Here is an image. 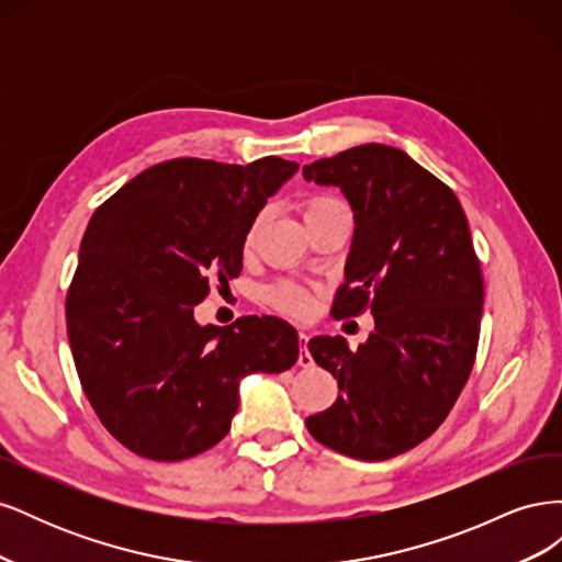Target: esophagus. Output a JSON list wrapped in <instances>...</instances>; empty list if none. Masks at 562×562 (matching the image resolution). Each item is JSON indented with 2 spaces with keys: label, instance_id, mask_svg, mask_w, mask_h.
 Instances as JSON below:
<instances>
[{
  "label": "esophagus",
  "instance_id": "esophagus-1",
  "mask_svg": "<svg viewBox=\"0 0 562 562\" xmlns=\"http://www.w3.org/2000/svg\"><path fill=\"white\" fill-rule=\"evenodd\" d=\"M307 335H300V356H297V363L302 366V368H310L312 363H314V359H312V353H310V349H307Z\"/></svg>",
  "mask_w": 562,
  "mask_h": 562
}]
</instances>
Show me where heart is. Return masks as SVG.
Here are the masks:
<instances>
[{
	"label": "heart",
	"instance_id": "1",
	"mask_svg": "<svg viewBox=\"0 0 562 562\" xmlns=\"http://www.w3.org/2000/svg\"><path fill=\"white\" fill-rule=\"evenodd\" d=\"M339 206H345V203L337 201L335 196H314V199L307 201V209H304V220L323 215V213H328V211H335ZM260 225H262V215H258V217L252 220L250 236L260 229ZM271 300H274L277 307L291 312V314H297V316H302L304 312H307V307H310L307 297H304L297 291H277L274 295H271Z\"/></svg>",
	"mask_w": 562,
	"mask_h": 562
}]
</instances>
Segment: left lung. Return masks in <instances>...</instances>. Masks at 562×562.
Instances as JSON below:
<instances>
[{"instance_id":"8db88e82","label":"left lung","mask_w":562,"mask_h":562,"mask_svg":"<svg viewBox=\"0 0 562 562\" xmlns=\"http://www.w3.org/2000/svg\"><path fill=\"white\" fill-rule=\"evenodd\" d=\"M339 187L353 239L335 318L370 310L375 333L351 351L345 337L310 339L314 361L342 394L307 417L326 448L382 462L427 440L471 375L483 314V274L462 203L403 149L368 143L302 168Z\"/></svg>"}]
</instances>
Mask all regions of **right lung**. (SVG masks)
Segmentation results:
<instances>
[{
	"instance_id": "add662e5",
	"label": "right lung",
	"mask_w": 562,
	"mask_h": 562,
	"mask_svg": "<svg viewBox=\"0 0 562 562\" xmlns=\"http://www.w3.org/2000/svg\"><path fill=\"white\" fill-rule=\"evenodd\" d=\"M297 168L281 157L171 159L93 213L67 291V339L83 394L131 452L155 462L206 452L227 436L246 375L295 366L288 321L199 326L194 307L211 279L241 274L252 220Z\"/></svg>"
}]
</instances>
